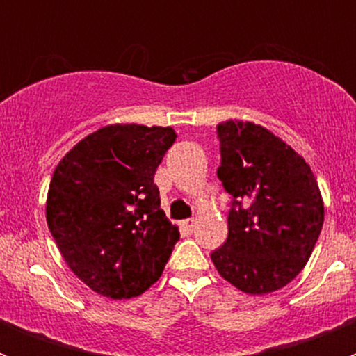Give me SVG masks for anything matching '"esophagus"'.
<instances>
[{
  "label": "esophagus",
  "mask_w": 356,
  "mask_h": 356,
  "mask_svg": "<svg viewBox=\"0 0 356 356\" xmlns=\"http://www.w3.org/2000/svg\"><path fill=\"white\" fill-rule=\"evenodd\" d=\"M196 225H197V219H196V217H191V219H185V221L181 222V226H184V228L187 229V232H194V228H196Z\"/></svg>",
  "instance_id": "1"
}]
</instances>
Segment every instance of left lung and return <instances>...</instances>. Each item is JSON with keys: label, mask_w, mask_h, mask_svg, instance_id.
<instances>
[{"label": "left lung", "mask_w": 356, "mask_h": 356, "mask_svg": "<svg viewBox=\"0 0 356 356\" xmlns=\"http://www.w3.org/2000/svg\"><path fill=\"white\" fill-rule=\"evenodd\" d=\"M217 135V178L237 209L228 213V238L212 262L238 291L269 294L307 266L325 222V201L310 165L271 130L226 119Z\"/></svg>", "instance_id": "left-lung-1"}]
</instances>
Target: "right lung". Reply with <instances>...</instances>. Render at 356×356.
Here are the masks:
<instances>
[{
  "label": "right lung",
  "mask_w": 356,
  "mask_h": 356,
  "mask_svg": "<svg viewBox=\"0 0 356 356\" xmlns=\"http://www.w3.org/2000/svg\"><path fill=\"white\" fill-rule=\"evenodd\" d=\"M175 139L171 127L115 122L72 146L53 171L48 228L69 269L99 296L143 294L180 238L153 184Z\"/></svg>",
  "instance_id": "add662e5"
}]
</instances>
